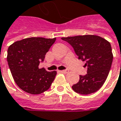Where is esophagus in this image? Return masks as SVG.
I'll return each mask as SVG.
<instances>
[{
    "instance_id": "obj_1",
    "label": "esophagus",
    "mask_w": 121,
    "mask_h": 121,
    "mask_svg": "<svg viewBox=\"0 0 121 121\" xmlns=\"http://www.w3.org/2000/svg\"><path fill=\"white\" fill-rule=\"evenodd\" d=\"M60 73H61L66 74V73H68V70H60Z\"/></svg>"
}]
</instances>
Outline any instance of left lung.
<instances>
[{"label":"left lung","mask_w":121,"mask_h":121,"mask_svg":"<svg viewBox=\"0 0 121 121\" xmlns=\"http://www.w3.org/2000/svg\"><path fill=\"white\" fill-rule=\"evenodd\" d=\"M74 48L79 60L86 61L87 74L79 75V81L72 86L81 95L96 92L105 83L113 60L110 43L101 37L94 35L61 38Z\"/></svg>","instance_id":"8db88e82"}]
</instances>
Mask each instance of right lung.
Returning a JSON list of instances; mask_svg holds the SVG:
<instances>
[{
	"mask_svg": "<svg viewBox=\"0 0 121 121\" xmlns=\"http://www.w3.org/2000/svg\"><path fill=\"white\" fill-rule=\"evenodd\" d=\"M56 38H29L17 41L9 47L7 62L18 86L31 95H38L50 88L57 72L39 68L45 55Z\"/></svg>",
	"mask_w": 121,
	"mask_h": 121,
	"instance_id": "obj_1",
	"label": "right lung"
}]
</instances>
